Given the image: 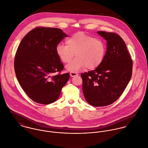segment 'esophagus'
I'll use <instances>...</instances> for the list:
<instances>
[{
    "mask_svg": "<svg viewBox=\"0 0 148 148\" xmlns=\"http://www.w3.org/2000/svg\"><path fill=\"white\" fill-rule=\"evenodd\" d=\"M70 75L71 76V77H75L78 76V73H77L76 72H72L70 73Z\"/></svg>",
    "mask_w": 148,
    "mask_h": 148,
    "instance_id": "1",
    "label": "esophagus"
}]
</instances>
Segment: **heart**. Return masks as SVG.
<instances>
[{"instance_id":"obj_1","label":"heart","mask_w":148,"mask_h":148,"mask_svg":"<svg viewBox=\"0 0 148 148\" xmlns=\"http://www.w3.org/2000/svg\"><path fill=\"white\" fill-rule=\"evenodd\" d=\"M56 52L59 59L65 64L69 63L75 54V60L66 66L71 72H76L85 67L92 70L103 62L106 46L102 40L79 32L66 39V45L58 44Z\"/></svg>"}]
</instances>
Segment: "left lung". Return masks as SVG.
Here are the masks:
<instances>
[{
  "mask_svg": "<svg viewBox=\"0 0 148 148\" xmlns=\"http://www.w3.org/2000/svg\"><path fill=\"white\" fill-rule=\"evenodd\" d=\"M107 41L103 62L82 73L85 100L93 106H109L123 94L132 75L133 61L123 39L117 34L98 31Z\"/></svg>",
  "mask_w": 148,
  "mask_h": 148,
  "instance_id": "obj_1",
  "label": "left lung"
}]
</instances>
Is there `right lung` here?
<instances>
[{"mask_svg": "<svg viewBox=\"0 0 148 148\" xmlns=\"http://www.w3.org/2000/svg\"><path fill=\"white\" fill-rule=\"evenodd\" d=\"M66 37L60 28L37 27L18 46L15 74L23 90L36 103L47 105L56 101L69 79L68 73L61 74L64 65L56 52L57 45ZM56 72L58 73L54 75Z\"/></svg>", "mask_w": 148, "mask_h": 148, "instance_id": "obj_1", "label": "right lung"}]
</instances>
